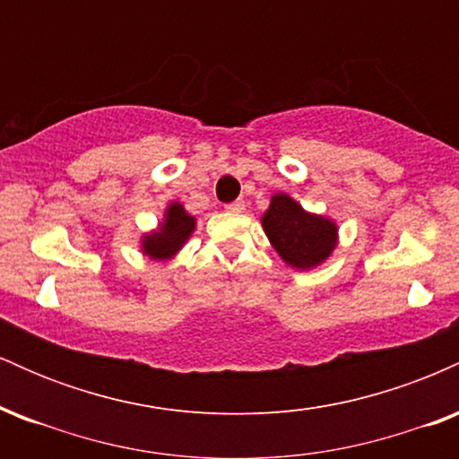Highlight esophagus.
<instances>
[{
  "mask_svg": "<svg viewBox=\"0 0 459 459\" xmlns=\"http://www.w3.org/2000/svg\"><path fill=\"white\" fill-rule=\"evenodd\" d=\"M244 207H246L244 200H235V203L224 204V209H226V212H229V213H241V212H244Z\"/></svg>",
  "mask_w": 459,
  "mask_h": 459,
  "instance_id": "obj_1",
  "label": "esophagus"
}]
</instances>
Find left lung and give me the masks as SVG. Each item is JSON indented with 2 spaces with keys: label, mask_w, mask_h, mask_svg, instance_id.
<instances>
[{
  "label": "left lung",
  "mask_w": 459,
  "mask_h": 459,
  "mask_svg": "<svg viewBox=\"0 0 459 459\" xmlns=\"http://www.w3.org/2000/svg\"><path fill=\"white\" fill-rule=\"evenodd\" d=\"M261 222L282 261L298 270H310L324 263L336 246L334 222L304 212L287 194L272 196Z\"/></svg>",
  "instance_id": "8db88e82"
}]
</instances>
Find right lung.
<instances>
[{
    "label": "right lung",
    "mask_w": 459,
    "mask_h": 459,
    "mask_svg": "<svg viewBox=\"0 0 459 459\" xmlns=\"http://www.w3.org/2000/svg\"><path fill=\"white\" fill-rule=\"evenodd\" d=\"M194 226H196V220L183 209V204L172 203L166 209L160 230L146 235L144 241H142L144 255H149L151 259H170L189 239Z\"/></svg>",
    "instance_id": "1"
}]
</instances>
